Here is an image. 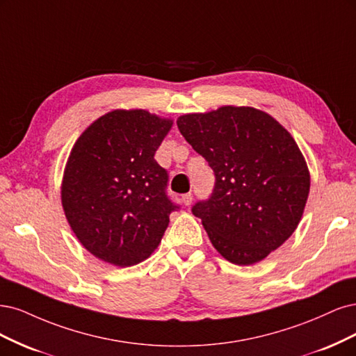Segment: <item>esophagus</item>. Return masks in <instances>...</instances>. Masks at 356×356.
<instances>
[{
  "mask_svg": "<svg viewBox=\"0 0 356 356\" xmlns=\"http://www.w3.org/2000/svg\"><path fill=\"white\" fill-rule=\"evenodd\" d=\"M192 200H193V195L192 193H185L181 197V202H183V205H186V207L192 204Z\"/></svg>",
  "mask_w": 356,
  "mask_h": 356,
  "instance_id": "esophagus-1",
  "label": "esophagus"
}]
</instances>
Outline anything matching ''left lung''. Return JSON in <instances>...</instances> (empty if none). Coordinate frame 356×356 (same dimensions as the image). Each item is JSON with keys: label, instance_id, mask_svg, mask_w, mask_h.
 I'll list each match as a JSON object with an SVG mask.
<instances>
[{"label": "left lung", "instance_id": "left-lung-1", "mask_svg": "<svg viewBox=\"0 0 356 356\" xmlns=\"http://www.w3.org/2000/svg\"><path fill=\"white\" fill-rule=\"evenodd\" d=\"M177 127L214 171L211 195L192 205L214 248L235 265H253L281 247L311 186L291 134L265 112L235 106L183 115Z\"/></svg>", "mask_w": 356, "mask_h": 356}]
</instances>
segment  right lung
<instances>
[{
	"label": "right lung",
	"instance_id": "1",
	"mask_svg": "<svg viewBox=\"0 0 356 356\" xmlns=\"http://www.w3.org/2000/svg\"><path fill=\"white\" fill-rule=\"evenodd\" d=\"M171 121L113 111L79 136L65 168L62 204L91 254L120 268L147 259L161 243L170 214L168 173L155 161Z\"/></svg>",
	"mask_w": 356,
	"mask_h": 356
}]
</instances>
